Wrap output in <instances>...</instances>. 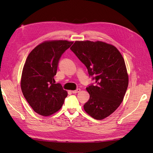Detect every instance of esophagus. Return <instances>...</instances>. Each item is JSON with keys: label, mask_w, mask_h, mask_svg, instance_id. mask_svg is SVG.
Here are the masks:
<instances>
[{"label": "esophagus", "mask_w": 153, "mask_h": 153, "mask_svg": "<svg viewBox=\"0 0 153 153\" xmlns=\"http://www.w3.org/2000/svg\"><path fill=\"white\" fill-rule=\"evenodd\" d=\"M80 91H81L80 89H77L76 90H75V91H71V93H72L73 94H75V93H77L80 92Z\"/></svg>", "instance_id": "obj_1"}]
</instances>
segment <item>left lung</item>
I'll use <instances>...</instances> for the list:
<instances>
[{
	"label": "left lung",
	"instance_id": "obj_1",
	"mask_svg": "<svg viewBox=\"0 0 153 153\" xmlns=\"http://www.w3.org/2000/svg\"><path fill=\"white\" fill-rule=\"evenodd\" d=\"M70 49L95 76V85L86 88L90 99L83 108L93 118L105 119L118 108L128 89L124 59L116 47L102 41H76Z\"/></svg>",
	"mask_w": 153,
	"mask_h": 153
}]
</instances>
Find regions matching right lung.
Listing matches in <instances>:
<instances>
[{
	"label": "right lung",
	"mask_w": 153,
	"mask_h": 153,
	"mask_svg": "<svg viewBox=\"0 0 153 153\" xmlns=\"http://www.w3.org/2000/svg\"><path fill=\"white\" fill-rule=\"evenodd\" d=\"M73 41H46L35 47L25 60L21 77V89L34 111L43 116L53 114L64 104L68 92L54 83L61 57Z\"/></svg>",
	"instance_id": "add662e5"
}]
</instances>
